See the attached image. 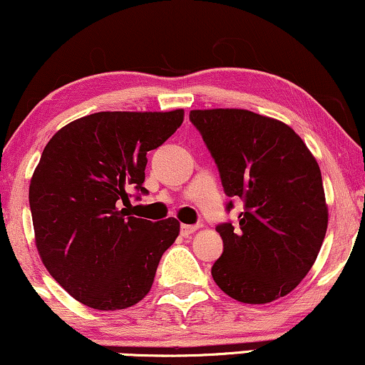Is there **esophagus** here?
<instances>
[{"instance_id":"1","label":"esophagus","mask_w":365,"mask_h":365,"mask_svg":"<svg viewBox=\"0 0 365 365\" xmlns=\"http://www.w3.org/2000/svg\"><path fill=\"white\" fill-rule=\"evenodd\" d=\"M199 229V225H186V224H182L181 225V235L182 237H189L191 234H194L195 230Z\"/></svg>"}]
</instances>
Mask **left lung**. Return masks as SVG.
<instances>
[{
    "mask_svg": "<svg viewBox=\"0 0 365 365\" xmlns=\"http://www.w3.org/2000/svg\"><path fill=\"white\" fill-rule=\"evenodd\" d=\"M239 225L215 227L224 252L212 278L230 298L263 304L284 297L311 270L327 229L318 163L283 121L239 108L192 110ZM227 212L234 209L229 200Z\"/></svg>",
    "mask_w": 365,
    "mask_h": 365,
    "instance_id": "left-lung-1",
    "label": "left lung"
}]
</instances>
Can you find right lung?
I'll use <instances>...</instances> for the list:
<instances>
[{"instance_id": "obj_1", "label": "right lung", "mask_w": 365, "mask_h": 365, "mask_svg": "<svg viewBox=\"0 0 365 365\" xmlns=\"http://www.w3.org/2000/svg\"><path fill=\"white\" fill-rule=\"evenodd\" d=\"M184 110L98 112L66 125L46 145L29 186L36 247L52 278L88 308L143 299L179 222L133 217L131 194H148V151L181 126ZM125 205V208L120 205Z\"/></svg>"}]
</instances>
